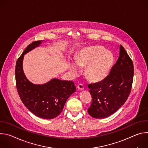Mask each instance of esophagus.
Returning <instances> with one entry per match:
<instances>
[{"instance_id":"esophagus-1","label":"esophagus","mask_w":148,"mask_h":148,"mask_svg":"<svg viewBox=\"0 0 148 148\" xmlns=\"http://www.w3.org/2000/svg\"><path fill=\"white\" fill-rule=\"evenodd\" d=\"M77 88H78V90H83L84 89V86H83V85H82V84H78Z\"/></svg>"}]
</instances>
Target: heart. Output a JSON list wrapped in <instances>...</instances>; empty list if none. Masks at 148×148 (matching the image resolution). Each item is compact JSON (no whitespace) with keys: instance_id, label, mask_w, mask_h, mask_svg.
I'll use <instances>...</instances> for the list:
<instances>
[{"instance_id":"obj_1","label":"heart","mask_w":148,"mask_h":148,"mask_svg":"<svg viewBox=\"0 0 148 148\" xmlns=\"http://www.w3.org/2000/svg\"><path fill=\"white\" fill-rule=\"evenodd\" d=\"M75 61L70 60L69 66L71 71L77 74L78 66L86 67V75L92 82L103 80L110 73L114 64L113 55L101 46H90L81 49L76 54Z\"/></svg>"}]
</instances>
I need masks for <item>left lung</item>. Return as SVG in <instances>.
<instances>
[{
	"mask_svg": "<svg viewBox=\"0 0 148 148\" xmlns=\"http://www.w3.org/2000/svg\"><path fill=\"white\" fill-rule=\"evenodd\" d=\"M119 58L110 74L101 82L88 84L92 102L88 112L98 119L106 118L117 111L128 99L132 86L134 64L122 45Z\"/></svg>",
	"mask_w": 148,
	"mask_h": 148,
	"instance_id": "8db88e82",
	"label": "left lung"
}]
</instances>
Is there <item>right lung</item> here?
Segmentation results:
<instances>
[{
    "instance_id": "obj_1",
    "label": "right lung",
    "mask_w": 148,
    "mask_h": 148,
    "mask_svg": "<svg viewBox=\"0 0 148 148\" xmlns=\"http://www.w3.org/2000/svg\"><path fill=\"white\" fill-rule=\"evenodd\" d=\"M41 41H35L27 46L17 60L15 68L16 88L18 95L25 107L34 115L43 119H53L62 111L68 98L75 91L71 81L54 78L43 85L30 82L23 71L24 56L38 46Z\"/></svg>"
}]
</instances>
